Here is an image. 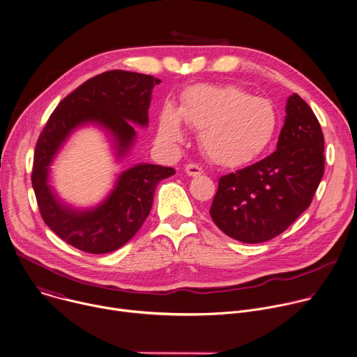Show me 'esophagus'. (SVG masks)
Returning a JSON list of instances; mask_svg holds the SVG:
<instances>
[{
	"mask_svg": "<svg viewBox=\"0 0 357 357\" xmlns=\"http://www.w3.org/2000/svg\"><path fill=\"white\" fill-rule=\"evenodd\" d=\"M185 171H186V174H188L189 176H199V175L203 174L202 168H200L199 165H196V164H188Z\"/></svg>",
	"mask_w": 357,
	"mask_h": 357,
	"instance_id": "obj_1",
	"label": "esophagus"
}]
</instances>
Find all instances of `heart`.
I'll return each instance as SVG.
<instances>
[{
  "instance_id": "b5f03b06",
  "label": "heart",
  "mask_w": 357,
  "mask_h": 357,
  "mask_svg": "<svg viewBox=\"0 0 357 357\" xmlns=\"http://www.w3.org/2000/svg\"><path fill=\"white\" fill-rule=\"evenodd\" d=\"M183 122L200 132V146L210 161L241 167L257 160L275 139L278 114L269 99L234 85L199 84L182 95L179 110L168 103L158 119V139L182 140Z\"/></svg>"
}]
</instances>
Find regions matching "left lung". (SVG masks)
<instances>
[{
    "label": "left lung",
    "mask_w": 357,
    "mask_h": 357,
    "mask_svg": "<svg viewBox=\"0 0 357 357\" xmlns=\"http://www.w3.org/2000/svg\"><path fill=\"white\" fill-rule=\"evenodd\" d=\"M286 113L278 150L218 181L210 215L236 241L259 244L280 235L311 204L324 176L317 116L297 93L289 96Z\"/></svg>",
    "instance_id": "left-lung-1"
}]
</instances>
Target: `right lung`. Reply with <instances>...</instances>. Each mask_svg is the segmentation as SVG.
<instances>
[{
	"instance_id": "obj_1",
	"label": "right lung",
	"mask_w": 357,
	"mask_h": 357,
	"mask_svg": "<svg viewBox=\"0 0 357 357\" xmlns=\"http://www.w3.org/2000/svg\"><path fill=\"white\" fill-rule=\"evenodd\" d=\"M160 82L153 75L123 70L95 75L57 105L38 139L31 178L40 215L63 241L82 252L107 254L130 241L151 211L157 185L175 169L139 164L119 176L100 206L77 211L53 195L47 185L49 165L68 135L88 122L112 133L122 157L136 137L132 123L149 125L151 91Z\"/></svg>"
}]
</instances>
